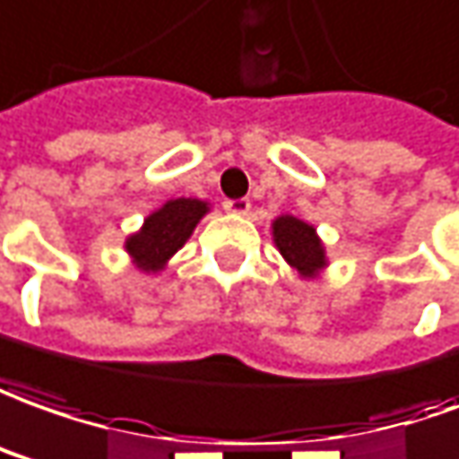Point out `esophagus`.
Returning <instances> with one entry per match:
<instances>
[{"instance_id":"1","label":"esophagus","mask_w":459,"mask_h":459,"mask_svg":"<svg viewBox=\"0 0 459 459\" xmlns=\"http://www.w3.org/2000/svg\"><path fill=\"white\" fill-rule=\"evenodd\" d=\"M249 207H252V204H249V199H247V197L227 199V202H224V210L232 212V214H247Z\"/></svg>"}]
</instances>
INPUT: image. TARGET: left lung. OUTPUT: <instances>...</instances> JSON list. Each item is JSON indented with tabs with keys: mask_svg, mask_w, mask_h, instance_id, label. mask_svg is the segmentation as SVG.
Returning <instances> with one entry per match:
<instances>
[{
	"mask_svg": "<svg viewBox=\"0 0 459 459\" xmlns=\"http://www.w3.org/2000/svg\"><path fill=\"white\" fill-rule=\"evenodd\" d=\"M272 237L290 267H295L302 277H317L327 267L322 239L315 227L292 214H282L272 222Z\"/></svg>",
	"mask_w": 459,
	"mask_h": 459,
	"instance_id": "1",
	"label": "left lung"
}]
</instances>
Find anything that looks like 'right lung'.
I'll list each match as a JSON object with an SVG mask.
<instances>
[{
  "mask_svg": "<svg viewBox=\"0 0 459 459\" xmlns=\"http://www.w3.org/2000/svg\"><path fill=\"white\" fill-rule=\"evenodd\" d=\"M210 212L202 199L179 197L164 202L157 212L144 220L142 230L127 237L125 249L142 272L164 270L167 260L182 247L195 232L197 222Z\"/></svg>",
  "mask_w": 459,
  "mask_h": 459,
  "instance_id": "right-lung-1",
  "label": "right lung"
}]
</instances>
